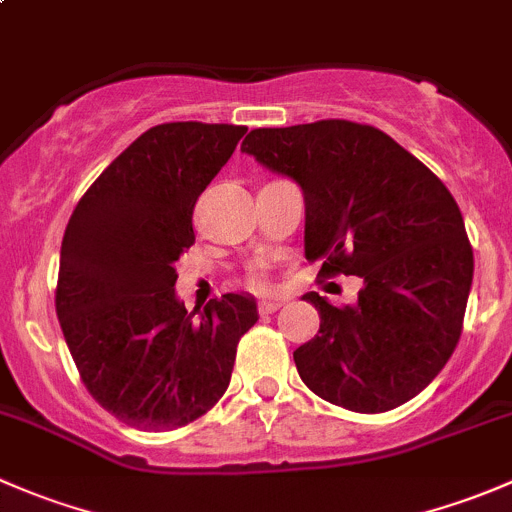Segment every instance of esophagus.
<instances>
[{
    "label": "esophagus",
    "mask_w": 512,
    "mask_h": 512,
    "mask_svg": "<svg viewBox=\"0 0 512 512\" xmlns=\"http://www.w3.org/2000/svg\"><path fill=\"white\" fill-rule=\"evenodd\" d=\"M280 307H282V302H262L257 309H260V314H275Z\"/></svg>",
    "instance_id": "34e87169"
}]
</instances>
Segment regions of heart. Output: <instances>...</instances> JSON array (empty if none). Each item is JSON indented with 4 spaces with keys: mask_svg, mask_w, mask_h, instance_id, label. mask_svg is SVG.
Instances as JSON below:
<instances>
[{
    "mask_svg": "<svg viewBox=\"0 0 512 512\" xmlns=\"http://www.w3.org/2000/svg\"><path fill=\"white\" fill-rule=\"evenodd\" d=\"M250 285L255 287V289H262V287H265V280H262V277H252Z\"/></svg>",
    "mask_w": 512,
    "mask_h": 512,
    "instance_id": "obj_1",
    "label": "heart"
}]
</instances>
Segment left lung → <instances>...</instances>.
<instances>
[{
  "instance_id": "left-lung-1",
  "label": "left lung",
  "mask_w": 512,
  "mask_h": 512,
  "mask_svg": "<svg viewBox=\"0 0 512 512\" xmlns=\"http://www.w3.org/2000/svg\"><path fill=\"white\" fill-rule=\"evenodd\" d=\"M242 151L304 193V255L319 277L364 280L354 307L317 292L319 334L294 352L329 404L381 414L421 394L461 339L473 247L446 185L384 131L329 118L255 128Z\"/></svg>"
}]
</instances>
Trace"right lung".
<instances>
[{
	"label": "right lung",
	"instance_id": "obj_1",
	"mask_svg": "<svg viewBox=\"0 0 512 512\" xmlns=\"http://www.w3.org/2000/svg\"><path fill=\"white\" fill-rule=\"evenodd\" d=\"M245 126L178 121L138 136L76 205L61 242L56 314L81 381L141 431L208 414L230 384L237 342L257 322L250 294L198 314L175 297V262L195 242L193 208Z\"/></svg>",
	"mask_w": 512,
	"mask_h": 512
}]
</instances>
